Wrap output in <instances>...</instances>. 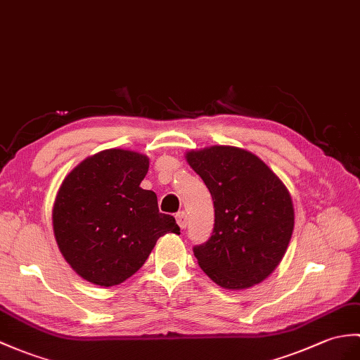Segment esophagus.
Instances as JSON below:
<instances>
[{
    "mask_svg": "<svg viewBox=\"0 0 360 360\" xmlns=\"http://www.w3.org/2000/svg\"><path fill=\"white\" fill-rule=\"evenodd\" d=\"M187 213L186 212H179V213H176V222H178V225L179 227L184 230L187 227Z\"/></svg>",
    "mask_w": 360,
    "mask_h": 360,
    "instance_id": "obj_1",
    "label": "esophagus"
}]
</instances>
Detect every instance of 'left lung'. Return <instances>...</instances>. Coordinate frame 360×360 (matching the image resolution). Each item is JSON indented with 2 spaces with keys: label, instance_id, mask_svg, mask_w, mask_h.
I'll use <instances>...</instances> for the list:
<instances>
[{
  "label": "left lung",
  "instance_id": "1",
  "mask_svg": "<svg viewBox=\"0 0 360 360\" xmlns=\"http://www.w3.org/2000/svg\"><path fill=\"white\" fill-rule=\"evenodd\" d=\"M213 198L214 227L193 247L200 269L227 290H244L274 271L287 252L295 208L283 182L244 148L213 146L186 155Z\"/></svg>",
  "mask_w": 360,
  "mask_h": 360
}]
</instances>
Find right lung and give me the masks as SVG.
I'll use <instances>...</instances> for the list:
<instances>
[{
  "label": "right lung",
  "instance_id": "obj_1",
  "mask_svg": "<svg viewBox=\"0 0 360 360\" xmlns=\"http://www.w3.org/2000/svg\"><path fill=\"white\" fill-rule=\"evenodd\" d=\"M148 158L110 148L86 158L67 174L53 204L56 244L82 279L113 287L135 274L165 233H179L160 213L155 191L139 187Z\"/></svg>",
  "mask_w": 360,
  "mask_h": 360
}]
</instances>
